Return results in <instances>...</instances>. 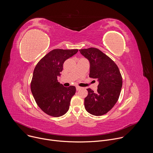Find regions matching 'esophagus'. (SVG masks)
Returning a JSON list of instances; mask_svg holds the SVG:
<instances>
[{
	"label": "esophagus",
	"mask_w": 153,
	"mask_h": 153,
	"mask_svg": "<svg viewBox=\"0 0 153 153\" xmlns=\"http://www.w3.org/2000/svg\"><path fill=\"white\" fill-rule=\"evenodd\" d=\"M81 89V87H80V86H76V90L77 91H79V90H80Z\"/></svg>",
	"instance_id": "obj_1"
}]
</instances>
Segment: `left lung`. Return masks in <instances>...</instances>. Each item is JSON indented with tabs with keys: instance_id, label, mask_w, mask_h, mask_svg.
<instances>
[{
	"instance_id": "1",
	"label": "left lung",
	"mask_w": 153,
	"mask_h": 153,
	"mask_svg": "<svg viewBox=\"0 0 153 153\" xmlns=\"http://www.w3.org/2000/svg\"><path fill=\"white\" fill-rule=\"evenodd\" d=\"M80 54L90 62V75L99 82L94 93L86 89L85 98V110L92 115H103L111 110L117 102L122 86V77L114 62L96 48L79 50Z\"/></svg>"
}]
</instances>
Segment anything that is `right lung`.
Instances as JSON below:
<instances>
[{
    "instance_id": "1",
    "label": "right lung",
    "mask_w": 153,
    "mask_h": 153,
    "mask_svg": "<svg viewBox=\"0 0 153 153\" xmlns=\"http://www.w3.org/2000/svg\"><path fill=\"white\" fill-rule=\"evenodd\" d=\"M78 52L77 49H55L43 57L36 65L31 83L33 96L39 108L46 114L60 117L70 108L76 87H65L57 80L64 62Z\"/></svg>"
}]
</instances>
